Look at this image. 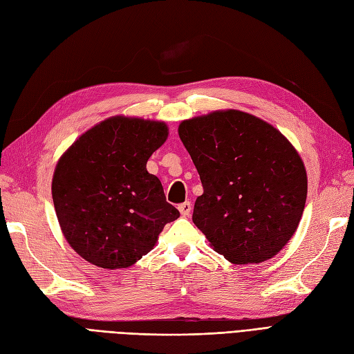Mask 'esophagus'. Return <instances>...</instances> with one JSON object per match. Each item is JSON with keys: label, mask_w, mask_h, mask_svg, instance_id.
Instances as JSON below:
<instances>
[{"label": "esophagus", "mask_w": 354, "mask_h": 354, "mask_svg": "<svg viewBox=\"0 0 354 354\" xmlns=\"http://www.w3.org/2000/svg\"><path fill=\"white\" fill-rule=\"evenodd\" d=\"M178 212L183 217H189L190 216V212H192V205H190V203H183L178 205Z\"/></svg>", "instance_id": "esophagus-1"}]
</instances>
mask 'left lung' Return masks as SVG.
<instances>
[{"instance_id": "1", "label": "left lung", "mask_w": 354, "mask_h": 354, "mask_svg": "<svg viewBox=\"0 0 354 354\" xmlns=\"http://www.w3.org/2000/svg\"><path fill=\"white\" fill-rule=\"evenodd\" d=\"M178 136L204 194L192 221L235 265L271 259L298 229L307 171L292 142L250 113L227 109L186 119Z\"/></svg>"}]
</instances>
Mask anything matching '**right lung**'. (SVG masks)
Wrapping results in <instances>:
<instances>
[{"label":"right lung","mask_w":354,"mask_h":354,"mask_svg":"<svg viewBox=\"0 0 354 354\" xmlns=\"http://www.w3.org/2000/svg\"><path fill=\"white\" fill-rule=\"evenodd\" d=\"M168 138L160 120L111 116L92 127L56 164L52 198L64 238L104 270L129 268L178 218L146 165Z\"/></svg>","instance_id":"1"}]
</instances>
